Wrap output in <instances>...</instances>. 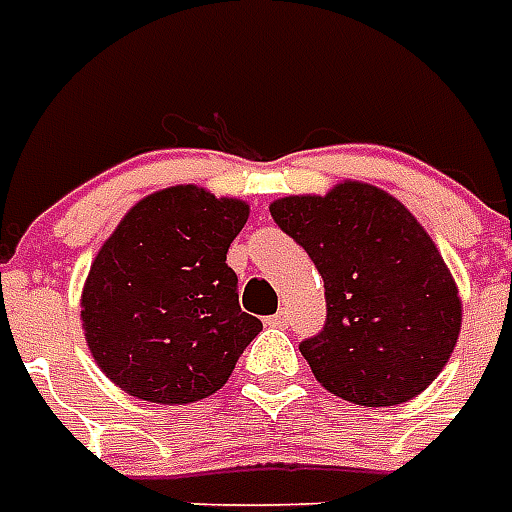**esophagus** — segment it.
Returning <instances> with one entry per match:
<instances>
[{
  "label": "esophagus",
  "instance_id": "34e87169",
  "mask_svg": "<svg viewBox=\"0 0 512 512\" xmlns=\"http://www.w3.org/2000/svg\"><path fill=\"white\" fill-rule=\"evenodd\" d=\"M288 310H279L277 315H271V318H268V326H277V329H285V326H288Z\"/></svg>",
  "mask_w": 512,
  "mask_h": 512
}]
</instances>
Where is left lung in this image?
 <instances>
[{"instance_id": "1", "label": "left lung", "mask_w": 512, "mask_h": 512, "mask_svg": "<svg viewBox=\"0 0 512 512\" xmlns=\"http://www.w3.org/2000/svg\"><path fill=\"white\" fill-rule=\"evenodd\" d=\"M321 271L326 326L299 345L332 395L397 406L433 384L461 334V296L422 224L392 194L345 180L271 202Z\"/></svg>"}]
</instances>
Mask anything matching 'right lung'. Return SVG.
<instances>
[{
    "label": "right lung",
    "mask_w": 512,
    "mask_h": 512,
    "mask_svg": "<svg viewBox=\"0 0 512 512\" xmlns=\"http://www.w3.org/2000/svg\"><path fill=\"white\" fill-rule=\"evenodd\" d=\"M249 205L200 186L139 200L95 255L82 290L93 359L123 392L183 406L227 384L263 323L241 312L227 249Z\"/></svg>",
    "instance_id": "right-lung-1"
}]
</instances>
